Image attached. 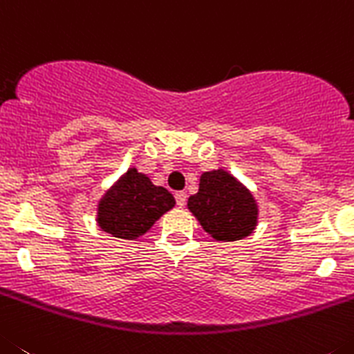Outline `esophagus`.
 <instances>
[{
    "label": "esophagus",
    "instance_id": "obj_1",
    "mask_svg": "<svg viewBox=\"0 0 354 354\" xmlns=\"http://www.w3.org/2000/svg\"><path fill=\"white\" fill-rule=\"evenodd\" d=\"M174 197H176V205L181 206L183 208L185 205H187V194L185 192H176L174 194Z\"/></svg>",
    "mask_w": 354,
    "mask_h": 354
}]
</instances>
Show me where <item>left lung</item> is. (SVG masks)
I'll return each instance as SVG.
<instances>
[{"label": "left lung", "instance_id": "1", "mask_svg": "<svg viewBox=\"0 0 354 354\" xmlns=\"http://www.w3.org/2000/svg\"><path fill=\"white\" fill-rule=\"evenodd\" d=\"M189 209L203 229L221 241L240 240L256 225L252 194L222 169L201 176L199 192L189 199Z\"/></svg>", "mask_w": 354, "mask_h": 354}]
</instances>
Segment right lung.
<instances>
[{"label": "right lung", "mask_w": 354, "mask_h": 354, "mask_svg": "<svg viewBox=\"0 0 354 354\" xmlns=\"http://www.w3.org/2000/svg\"><path fill=\"white\" fill-rule=\"evenodd\" d=\"M173 206V194L164 187H155L145 174L130 169L102 199L98 224L113 236L132 240L145 234Z\"/></svg>", "instance_id": "1"}]
</instances>
